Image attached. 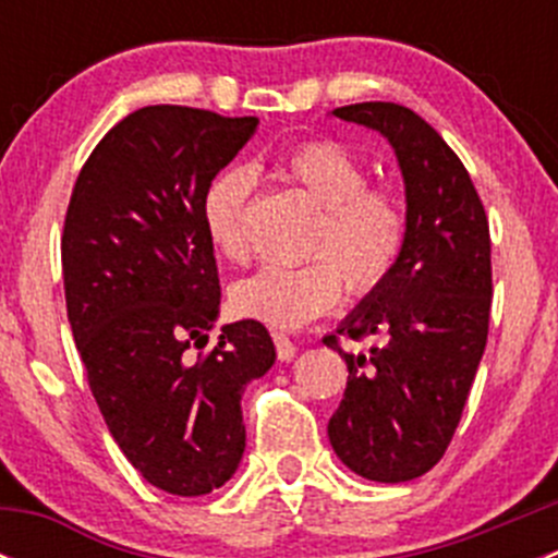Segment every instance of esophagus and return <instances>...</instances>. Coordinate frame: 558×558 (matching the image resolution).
<instances>
[{
	"label": "esophagus",
	"mask_w": 558,
	"mask_h": 558,
	"mask_svg": "<svg viewBox=\"0 0 558 558\" xmlns=\"http://www.w3.org/2000/svg\"><path fill=\"white\" fill-rule=\"evenodd\" d=\"M272 340H275V351H278L280 362H291V359L296 356V345L289 340V337L280 335V331H275Z\"/></svg>",
	"instance_id": "obj_1"
}]
</instances>
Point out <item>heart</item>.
<instances>
[{
  "label": "heart",
  "mask_w": 558,
  "mask_h": 558,
  "mask_svg": "<svg viewBox=\"0 0 558 558\" xmlns=\"http://www.w3.org/2000/svg\"><path fill=\"white\" fill-rule=\"evenodd\" d=\"M275 174L318 205L305 243L313 258L300 267L258 269L234 286L232 305L272 329H300L340 302L342 283L364 296L391 278L408 245V207L397 191L369 183L367 165L335 140L294 145ZM247 196L251 174L240 167L218 172L202 196V227L229 262L247 256Z\"/></svg>",
  "instance_id": "b5f03b06"
}]
</instances>
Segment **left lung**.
Masks as SVG:
<instances>
[{"label": "left lung", "instance_id": "obj_1", "mask_svg": "<svg viewBox=\"0 0 558 558\" xmlns=\"http://www.w3.org/2000/svg\"><path fill=\"white\" fill-rule=\"evenodd\" d=\"M331 116L375 129L404 178L408 245L391 278L364 296L337 333H378L367 357L342 352L348 386L329 418L342 464L378 483H404L442 459L486 351L492 238L470 172L446 140L393 102L337 107Z\"/></svg>", "mask_w": 558, "mask_h": 558}]
</instances>
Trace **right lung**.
Masks as SVG:
<instances>
[{
  "label": "right lung",
  "mask_w": 558,
  "mask_h": 558,
  "mask_svg": "<svg viewBox=\"0 0 558 558\" xmlns=\"http://www.w3.org/2000/svg\"><path fill=\"white\" fill-rule=\"evenodd\" d=\"M258 118L150 105L99 140L61 238L66 318L102 418L134 470L174 497L223 486L245 451V386L275 364L258 320L227 324L202 196Z\"/></svg>",
  "instance_id": "1"
}]
</instances>
